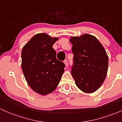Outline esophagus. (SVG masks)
<instances>
[{"instance_id": "34e87169", "label": "esophagus", "mask_w": 122, "mask_h": 122, "mask_svg": "<svg viewBox=\"0 0 122 122\" xmlns=\"http://www.w3.org/2000/svg\"><path fill=\"white\" fill-rule=\"evenodd\" d=\"M64 63H65L66 67H68V61L67 60H65V61H64Z\"/></svg>"}]
</instances>
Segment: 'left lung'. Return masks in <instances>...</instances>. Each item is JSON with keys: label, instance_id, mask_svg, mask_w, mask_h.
<instances>
[{"label": "left lung", "instance_id": "obj_1", "mask_svg": "<svg viewBox=\"0 0 122 122\" xmlns=\"http://www.w3.org/2000/svg\"><path fill=\"white\" fill-rule=\"evenodd\" d=\"M74 54L71 75L79 89L86 93L96 92L102 86L108 67V57L104 48L94 36L84 34L70 38Z\"/></svg>", "mask_w": 122, "mask_h": 122}]
</instances>
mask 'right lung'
<instances>
[{
	"label": "right lung",
	"instance_id": "add662e5",
	"mask_svg": "<svg viewBox=\"0 0 122 122\" xmlns=\"http://www.w3.org/2000/svg\"><path fill=\"white\" fill-rule=\"evenodd\" d=\"M58 39L45 33L36 34L22 50L21 67L26 81L41 95L54 92L65 71V64L57 59L52 47Z\"/></svg>",
	"mask_w": 122,
	"mask_h": 122
}]
</instances>
